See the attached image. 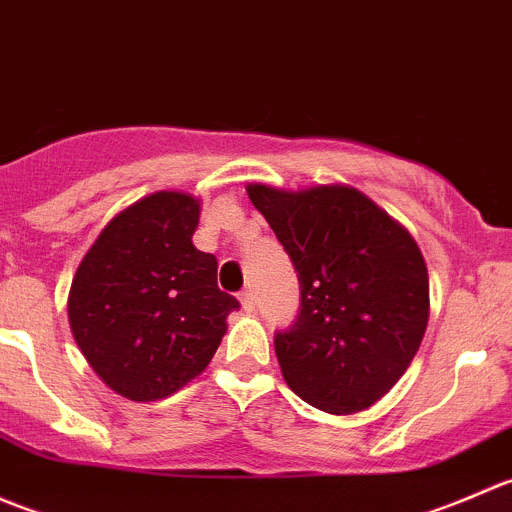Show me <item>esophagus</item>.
<instances>
[{"label":"esophagus","instance_id":"1","mask_svg":"<svg viewBox=\"0 0 512 512\" xmlns=\"http://www.w3.org/2000/svg\"><path fill=\"white\" fill-rule=\"evenodd\" d=\"M240 304H242V309H245V312H252V309H255V294H252V289H242Z\"/></svg>","mask_w":512,"mask_h":512}]
</instances>
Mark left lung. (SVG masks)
<instances>
[{
    "instance_id": "left-lung-1",
    "label": "left lung",
    "mask_w": 512,
    "mask_h": 512,
    "mask_svg": "<svg viewBox=\"0 0 512 512\" xmlns=\"http://www.w3.org/2000/svg\"><path fill=\"white\" fill-rule=\"evenodd\" d=\"M297 270L299 314L275 334L289 389L327 414L369 409L404 376L428 324L416 240L347 185H247Z\"/></svg>"
}]
</instances>
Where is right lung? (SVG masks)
Masks as SVG:
<instances>
[{"label":"right lung","instance_id":"right-lung-1","mask_svg":"<svg viewBox=\"0 0 512 512\" xmlns=\"http://www.w3.org/2000/svg\"><path fill=\"white\" fill-rule=\"evenodd\" d=\"M200 203L160 190L121 210L81 260L69 324L116 394L156 401L183 389L218 352L240 307L218 287V260L193 245Z\"/></svg>","mask_w":512,"mask_h":512}]
</instances>
